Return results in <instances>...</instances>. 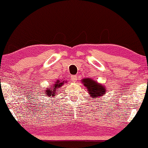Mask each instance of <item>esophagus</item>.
<instances>
[{
	"label": "esophagus",
	"mask_w": 148,
	"mask_h": 148,
	"mask_svg": "<svg viewBox=\"0 0 148 148\" xmlns=\"http://www.w3.org/2000/svg\"><path fill=\"white\" fill-rule=\"evenodd\" d=\"M71 79L74 82H77V76H76V75H74V76H71Z\"/></svg>",
	"instance_id": "34e87169"
}]
</instances>
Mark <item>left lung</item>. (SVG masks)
<instances>
[{"label":"left lung","mask_w":148,"mask_h":148,"mask_svg":"<svg viewBox=\"0 0 148 148\" xmlns=\"http://www.w3.org/2000/svg\"><path fill=\"white\" fill-rule=\"evenodd\" d=\"M83 85L86 87L88 93L92 98H98L106 94L105 86L98 83L90 78H85L82 80Z\"/></svg>","instance_id":"8db88e82"}]
</instances>
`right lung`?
Returning a JSON list of instances; mask_svg holds the SVG:
<instances>
[{"label":"right lung","instance_id":"add662e5","mask_svg":"<svg viewBox=\"0 0 148 148\" xmlns=\"http://www.w3.org/2000/svg\"><path fill=\"white\" fill-rule=\"evenodd\" d=\"M63 83H64V81H63V82L62 81H60V80L56 81V82L53 83V85L51 86L52 87L47 88L46 89L45 95L51 97L56 96V93L58 91V89L60 88ZM44 95H43V96H44Z\"/></svg>","mask_w":148,"mask_h":148}]
</instances>
